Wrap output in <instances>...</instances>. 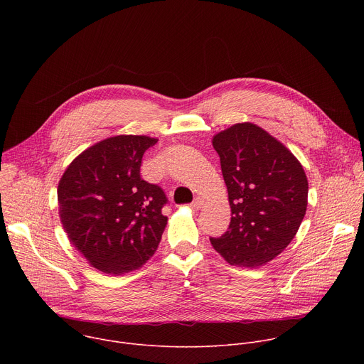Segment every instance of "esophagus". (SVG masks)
I'll return each mask as SVG.
<instances>
[{"mask_svg": "<svg viewBox=\"0 0 364 364\" xmlns=\"http://www.w3.org/2000/svg\"><path fill=\"white\" fill-rule=\"evenodd\" d=\"M203 204H204V200H203V198H200V197H196V198H194V201L190 204V207H191L193 210H198V209H201Z\"/></svg>", "mask_w": 364, "mask_h": 364, "instance_id": "1", "label": "esophagus"}]
</instances>
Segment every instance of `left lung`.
Returning <instances> with one entry per match:
<instances>
[{
	"mask_svg": "<svg viewBox=\"0 0 364 364\" xmlns=\"http://www.w3.org/2000/svg\"><path fill=\"white\" fill-rule=\"evenodd\" d=\"M212 144L220 157L232 220L212 246L229 265H267L295 237L308 204V180L295 155L252 122L235 124Z\"/></svg>",
	"mask_w": 364,
	"mask_h": 364,
	"instance_id": "8db88e82",
	"label": "left lung"
}]
</instances>
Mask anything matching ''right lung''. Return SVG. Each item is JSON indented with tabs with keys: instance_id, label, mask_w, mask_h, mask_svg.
Masks as SVG:
<instances>
[{
	"instance_id": "add662e5",
	"label": "right lung",
	"mask_w": 364,
	"mask_h": 364,
	"mask_svg": "<svg viewBox=\"0 0 364 364\" xmlns=\"http://www.w3.org/2000/svg\"><path fill=\"white\" fill-rule=\"evenodd\" d=\"M157 141L146 135L102 139L82 151L59 181L63 229L89 265L103 274L141 268L161 242L167 198L139 176L144 152Z\"/></svg>"
}]
</instances>
